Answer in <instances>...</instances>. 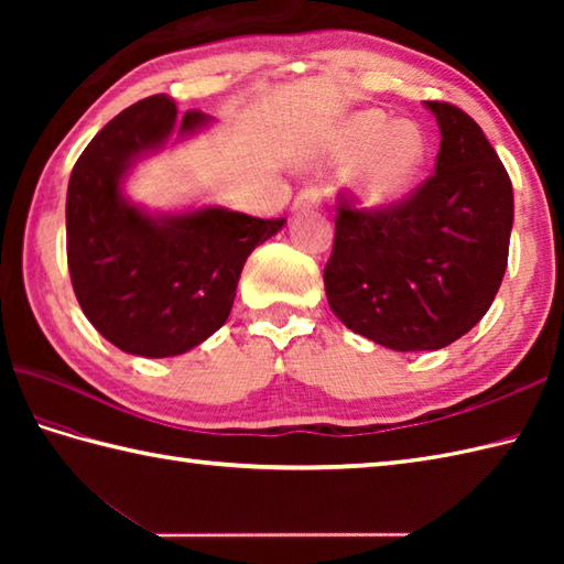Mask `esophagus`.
<instances>
[{
    "label": "esophagus",
    "instance_id": "34e87169",
    "mask_svg": "<svg viewBox=\"0 0 564 564\" xmlns=\"http://www.w3.org/2000/svg\"><path fill=\"white\" fill-rule=\"evenodd\" d=\"M315 208H319V194H317V188H305L303 194L293 200V210H295V213L315 210Z\"/></svg>",
    "mask_w": 564,
    "mask_h": 564
}]
</instances>
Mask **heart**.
<instances>
[{
	"instance_id": "1",
	"label": "heart",
	"mask_w": 564,
	"mask_h": 564,
	"mask_svg": "<svg viewBox=\"0 0 564 564\" xmlns=\"http://www.w3.org/2000/svg\"><path fill=\"white\" fill-rule=\"evenodd\" d=\"M332 164H354L351 198L364 210H390L412 194L429 162V138L414 121H392L380 109L344 118L325 150Z\"/></svg>"
}]
</instances>
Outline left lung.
I'll use <instances>...</instances> for the list:
<instances>
[{
	"label": "left lung",
	"mask_w": 564,
	"mask_h": 564,
	"mask_svg": "<svg viewBox=\"0 0 564 564\" xmlns=\"http://www.w3.org/2000/svg\"><path fill=\"white\" fill-rule=\"evenodd\" d=\"M441 130L436 174L390 210L339 203L325 267L332 313L392 351H436L470 332L505 279L513 191L482 128L424 101Z\"/></svg>",
	"instance_id": "obj_1"
}]
</instances>
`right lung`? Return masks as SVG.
Returning <instances> with one entry per match:
<instances>
[{"instance_id":"obj_1","label":"right lung","mask_w":564,"mask_h":564,"mask_svg":"<svg viewBox=\"0 0 564 564\" xmlns=\"http://www.w3.org/2000/svg\"><path fill=\"white\" fill-rule=\"evenodd\" d=\"M213 118H176L166 94L106 123L82 152L67 186V267L82 313L104 339L133 356H178L218 332L235 303L247 257L285 220L223 206L148 210L126 196L133 166Z\"/></svg>"}]
</instances>
